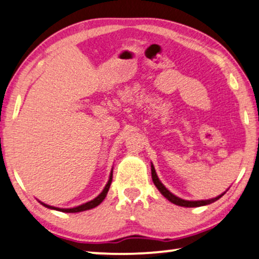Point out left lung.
Instances as JSON below:
<instances>
[{
    "instance_id": "8db88e82",
    "label": "left lung",
    "mask_w": 259,
    "mask_h": 259,
    "mask_svg": "<svg viewBox=\"0 0 259 259\" xmlns=\"http://www.w3.org/2000/svg\"><path fill=\"white\" fill-rule=\"evenodd\" d=\"M151 177H152V182H154V184L156 185V188L158 189L159 192H161V194L164 196V197L167 199V201H170L171 203L176 204V205H180V206L196 207V206L207 205V204H211V203L216 202L217 199H220L222 196L224 195V194H222L220 196H217V197L211 198V199H205V201H185V199H182L180 197H177V196H175L174 194H171V192L167 190V189L164 187V185L162 184V182L159 181L157 174H156L155 167H154V165H152V163H151Z\"/></svg>"
}]
</instances>
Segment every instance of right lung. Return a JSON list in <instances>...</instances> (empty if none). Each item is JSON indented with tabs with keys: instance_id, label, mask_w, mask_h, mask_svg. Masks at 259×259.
<instances>
[{
	"instance_id": "right-lung-1",
	"label": "right lung",
	"mask_w": 259,
	"mask_h": 259,
	"mask_svg": "<svg viewBox=\"0 0 259 259\" xmlns=\"http://www.w3.org/2000/svg\"><path fill=\"white\" fill-rule=\"evenodd\" d=\"M111 181H112V171L110 172V177H109V181H108L107 185H105V187H104L103 191H102L101 194L98 195L96 198H94L93 201L87 202V203H84V204H82V205H78V206H76V207H70V209H61V207L50 206V205H48V204H45V203H42V202H39V203H41L42 205H45L46 207H48V209L62 211V212H70V213H72V212H81V211L90 210V209H93V207H95V206L100 205V204H101L102 202H103V199H104L105 197H107V194H108V191H109V188H110Z\"/></svg>"
}]
</instances>
